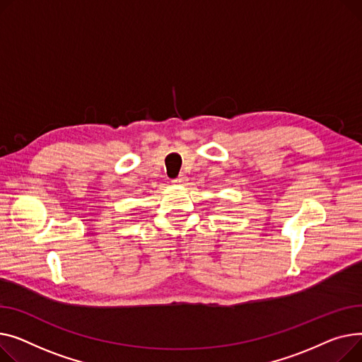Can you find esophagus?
Masks as SVG:
<instances>
[{
	"label": "esophagus",
	"instance_id": "1",
	"mask_svg": "<svg viewBox=\"0 0 362 362\" xmlns=\"http://www.w3.org/2000/svg\"><path fill=\"white\" fill-rule=\"evenodd\" d=\"M187 180H188V178H187V177L182 174V175H180L178 178L173 180V182H174V184H185V182H187Z\"/></svg>",
	"mask_w": 362,
	"mask_h": 362
}]
</instances>
